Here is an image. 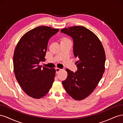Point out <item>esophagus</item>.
<instances>
[{"instance_id": "obj_1", "label": "esophagus", "mask_w": 123, "mask_h": 123, "mask_svg": "<svg viewBox=\"0 0 123 123\" xmlns=\"http://www.w3.org/2000/svg\"><path fill=\"white\" fill-rule=\"evenodd\" d=\"M61 69L60 68H55V71H56V73H58L60 71H61Z\"/></svg>"}]
</instances>
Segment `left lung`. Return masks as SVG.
I'll list each match as a JSON object with an SVG mask.
<instances>
[{
  "instance_id": "1",
  "label": "left lung",
  "mask_w": 123,
  "mask_h": 123,
  "mask_svg": "<svg viewBox=\"0 0 123 123\" xmlns=\"http://www.w3.org/2000/svg\"><path fill=\"white\" fill-rule=\"evenodd\" d=\"M74 41V55L78 59V71L68 69L67 78L62 81L65 91L77 100L85 99L92 93L102 78L105 70L106 55L99 38L85 27L77 26L62 29Z\"/></svg>"
}]
</instances>
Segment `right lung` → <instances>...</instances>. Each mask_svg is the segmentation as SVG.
Instances as JSON below:
<instances>
[{
	"label": "right lung",
	"mask_w": 123,
	"mask_h": 123,
	"mask_svg": "<svg viewBox=\"0 0 123 123\" xmlns=\"http://www.w3.org/2000/svg\"><path fill=\"white\" fill-rule=\"evenodd\" d=\"M59 29L37 27L20 38L13 55V69L17 82L27 95L40 99L48 93L54 81L55 69L42 68L48 42Z\"/></svg>",
	"instance_id": "obj_1"
}]
</instances>
